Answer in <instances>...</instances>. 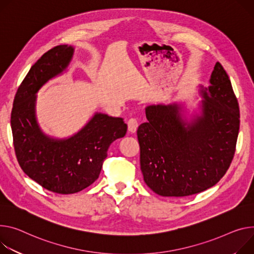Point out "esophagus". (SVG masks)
Here are the masks:
<instances>
[{"instance_id": "34e87169", "label": "esophagus", "mask_w": 254, "mask_h": 254, "mask_svg": "<svg viewBox=\"0 0 254 254\" xmlns=\"http://www.w3.org/2000/svg\"><path fill=\"white\" fill-rule=\"evenodd\" d=\"M127 127H128V130L130 132H134L136 130L137 127H139V122H137V120L134 118H130L127 121Z\"/></svg>"}]
</instances>
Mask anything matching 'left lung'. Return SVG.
I'll use <instances>...</instances> for the list:
<instances>
[{
    "mask_svg": "<svg viewBox=\"0 0 254 254\" xmlns=\"http://www.w3.org/2000/svg\"><path fill=\"white\" fill-rule=\"evenodd\" d=\"M202 88L201 115L181 119L179 106L150 105L136 130L144 180L157 194L188 196L214 187L231 164L240 126L231 81L218 62Z\"/></svg>",
    "mask_w": 254,
    "mask_h": 254,
    "instance_id": "1",
    "label": "left lung"
}]
</instances>
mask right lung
I'll list each match as a JSON object with an SVG mask.
<instances>
[{
	"label": "right lung",
	"instance_id": "obj_1",
	"mask_svg": "<svg viewBox=\"0 0 254 254\" xmlns=\"http://www.w3.org/2000/svg\"><path fill=\"white\" fill-rule=\"evenodd\" d=\"M74 49L58 45L45 53L29 70L14 98L11 127L18 163L22 170L50 191H81L100 174L110 144L127 133L121 118L95 113L76 134L64 140L45 135L35 118L37 91L70 64Z\"/></svg>",
	"mask_w": 254,
	"mask_h": 254
}]
</instances>
